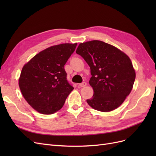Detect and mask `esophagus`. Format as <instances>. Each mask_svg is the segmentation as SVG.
I'll list each match as a JSON object with an SVG mask.
<instances>
[{"label":"esophagus","instance_id":"obj_1","mask_svg":"<svg viewBox=\"0 0 156 156\" xmlns=\"http://www.w3.org/2000/svg\"><path fill=\"white\" fill-rule=\"evenodd\" d=\"M86 85H87V83L86 82H83V83L79 84V86L81 87H84Z\"/></svg>","mask_w":156,"mask_h":156}]
</instances>
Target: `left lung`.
<instances>
[{
	"mask_svg": "<svg viewBox=\"0 0 156 156\" xmlns=\"http://www.w3.org/2000/svg\"><path fill=\"white\" fill-rule=\"evenodd\" d=\"M76 53L90 68L89 84L94 95L87 100L88 104L102 112L119 107L130 94L135 79L129 58L115 47L99 40L80 44Z\"/></svg>",
	"mask_w": 156,
	"mask_h": 156,
	"instance_id": "1",
	"label": "left lung"
}]
</instances>
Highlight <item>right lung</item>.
Segmentation results:
<instances>
[{
    "label": "right lung",
    "mask_w": 156,
    "mask_h": 156,
    "mask_svg": "<svg viewBox=\"0 0 156 156\" xmlns=\"http://www.w3.org/2000/svg\"><path fill=\"white\" fill-rule=\"evenodd\" d=\"M77 44H62L41 51L23 66L19 85L28 103L41 114L60 110L73 90L64 65Z\"/></svg>",
    "instance_id": "1"
}]
</instances>
